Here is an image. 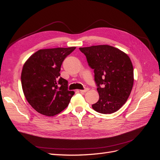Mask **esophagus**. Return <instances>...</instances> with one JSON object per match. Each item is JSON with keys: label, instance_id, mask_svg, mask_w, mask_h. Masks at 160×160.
I'll return each instance as SVG.
<instances>
[{"label": "esophagus", "instance_id": "1", "mask_svg": "<svg viewBox=\"0 0 160 160\" xmlns=\"http://www.w3.org/2000/svg\"><path fill=\"white\" fill-rule=\"evenodd\" d=\"M89 91V88H85V89H83V90H80V92L81 93H86L87 91Z\"/></svg>", "mask_w": 160, "mask_h": 160}]
</instances>
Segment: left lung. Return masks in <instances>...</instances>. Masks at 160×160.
<instances>
[{
	"label": "left lung",
	"mask_w": 160,
	"mask_h": 160,
	"mask_svg": "<svg viewBox=\"0 0 160 160\" xmlns=\"http://www.w3.org/2000/svg\"><path fill=\"white\" fill-rule=\"evenodd\" d=\"M94 69L99 99L92 105L97 112L113 113L125 103L133 85V68L129 56L118 48L101 45L81 47Z\"/></svg>",
	"instance_id": "left-lung-1"
}]
</instances>
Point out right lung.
I'll list each match as a JSON object with an SVG mask.
<instances>
[{
	"instance_id": "add662e5",
	"label": "right lung",
	"mask_w": 160,
	"mask_h": 160,
	"mask_svg": "<svg viewBox=\"0 0 160 160\" xmlns=\"http://www.w3.org/2000/svg\"><path fill=\"white\" fill-rule=\"evenodd\" d=\"M76 49H40L26 61L21 72L24 95L31 107L46 116L59 114L68 106L75 92L69 91L68 81L60 77L65 58Z\"/></svg>"
}]
</instances>
